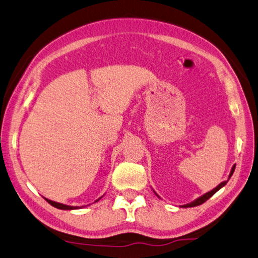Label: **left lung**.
<instances>
[{"mask_svg": "<svg viewBox=\"0 0 258 258\" xmlns=\"http://www.w3.org/2000/svg\"><path fill=\"white\" fill-rule=\"evenodd\" d=\"M235 168H236V164H234V165H233V168H231V170H230V173H229V175H228V179H227L226 181H223V182H221V183H219L218 185L216 186L215 189H213L211 191H209V192H206L205 195H203L201 197H199V198H197V199H195L194 201H191V203L186 204V205H183V206H181V207H182V208H190V207H196V206H199V205H201V204H204L205 201H207V200H208V199L210 198V197H213V196L217 192V191H218L219 189H221V188H223V186H225V185H226V183L228 182L229 179L231 178V175H233L234 171H235ZM153 191H154V190H153ZM154 194L159 197V195L156 194L155 191H154Z\"/></svg>", "mask_w": 258, "mask_h": 258, "instance_id": "8db88e82", "label": "left lung"}]
</instances>
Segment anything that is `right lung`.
<instances>
[{"label":"right lung","instance_id":"add662e5","mask_svg":"<svg viewBox=\"0 0 258 258\" xmlns=\"http://www.w3.org/2000/svg\"><path fill=\"white\" fill-rule=\"evenodd\" d=\"M103 197V196H102ZM102 197L100 198H98L97 200H95V203H97V201H99L100 199H102ZM45 200L48 201V203L51 205L52 207H54V208L57 209H61V210H75V209H82L84 208V207H87V206H82V207H78V206H68V205H64V204H60V203H57V201H52V200H49L47 198H44ZM89 206V205H88Z\"/></svg>","mask_w":258,"mask_h":258}]
</instances>
